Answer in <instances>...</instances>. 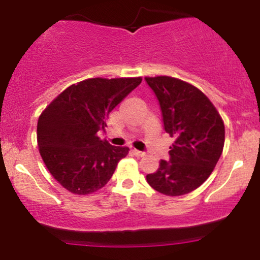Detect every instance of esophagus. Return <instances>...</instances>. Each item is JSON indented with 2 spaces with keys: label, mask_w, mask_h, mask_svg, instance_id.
<instances>
[{
  "label": "esophagus",
  "mask_w": 260,
  "mask_h": 260,
  "mask_svg": "<svg viewBox=\"0 0 260 260\" xmlns=\"http://www.w3.org/2000/svg\"><path fill=\"white\" fill-rule=\"evenodd\" d=\"M132 153H133L134 155H136V156H138V157H143V156H145V153H144V151L137 150V149H133Z\"/></svg>",
  "instance_id": "1"
}]
</instances>
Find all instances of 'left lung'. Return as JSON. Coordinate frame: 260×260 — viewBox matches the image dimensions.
I'll use <instances>...</instances> for the list:
<instances>
[{
  "mask_svg": "<svg viewBox=\"0 0 260 260\" xmlns=\"http://www.w3.org/2000/svg\"><path fill=\"white\" fill-rule=\"evenodd\" d=\"M145 80L159 100L165 132L175 139L170 160H161L156 172L147 175V181L165 196L187 194L207 181L221 156L223 121L194 85L168 76Z\"/></svg>",
  "mask_w": 260,
  "mask_h": 260,
  "instance_id": "left-lung-1",
  "label": "left lung"
}]
</instances>
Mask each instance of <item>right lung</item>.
<instances>
[{"mask_svg":"<svg viewBox=\"0 0 260 260\" xmlns=\"http://www.w3.org/2000/svg\"><path fill=\"white\" fill-rule=\"evenodd\" d=\"M142 78H90L68 86L38 121V145L50 174L79 196L103 188L127 147H113L98 137L110 112L136 89Z\"/></svg>","mask_w":260,"mask_h":260,"instance_id":"add662e5","label":"right lung"}]
</instances>
